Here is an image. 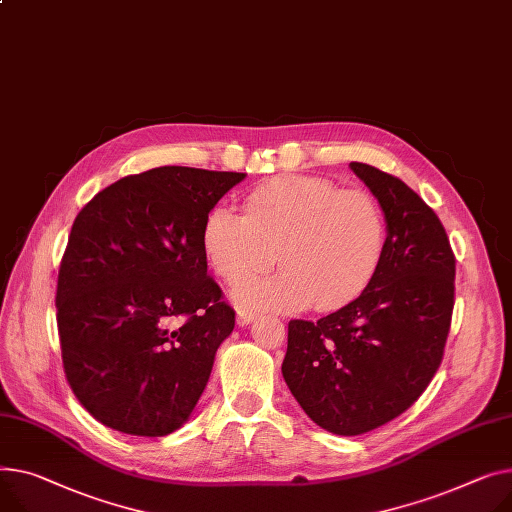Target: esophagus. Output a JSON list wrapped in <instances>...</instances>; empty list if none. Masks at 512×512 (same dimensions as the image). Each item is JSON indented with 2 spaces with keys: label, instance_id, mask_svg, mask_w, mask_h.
Segmentation results:
<instances>
[{
  "label": "esophagus",
  "instance_id": "obj_1",
  "mask_svg": "<svg viewBox=\"0 0 512 512\" xmlns=\"http://www.w3.org/2000/svg\"><path fill=\"white\" fill-rule=\"evenodd\" d=\"M255 319V313H251V311H245V309H238V313H236V323L238 325H249L251 321Z\"/></svg>",
  "mask_w": 512,
  "mask_h": 512
}]
</instances>
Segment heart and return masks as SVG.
<instances>
[{"instance_id":"b5f03b06","label":"heart","mask_w":512,"mask_h":512,"mask_svg":"<svg viewBox=\"0 0 512 512\" xmlns=\"http://www.w3.org/2000/svg\"><path fill=\"white\" fill-rule=\"evenodd\" d=\"M206 253L226 282L280 261L284 271L234 290L249 309L292 311L309 302L333 311L354 300L381 265L387 224L379 201L321 177H280L253 189L245 214L216 208L203 230Z\"/></svg>"}]
</instances>
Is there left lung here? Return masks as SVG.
Returning a JSON list of instances; mask_svg holds the SVG:
<instances>
[{"instance_id": "8db88e82", "label": "left lung", "mask_w": 512, "mask_h": 512, "mask_svg": "<svg viewBox=\"0 0 512 512\" xmlns=\"http://www.w3.org/2000/svg\"><path fill=\"white\" fill-rule=\"evenodd\" d=\"M379 199L387 243L362 294L319 319L288 323L282 374L317 426L356 436L401 416L430 385L451 329L455 255L445 226L401 179L352 162Z\"/></svg>"}]
</instances>
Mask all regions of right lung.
Listing matches in <instances>:
<instances>
[{
    "label": "right lung",
    "instance_id": "add662e5",
    "mask_svg": "<svg viewBox=\"0 0 512 512\" xmlns=\"http://www.w3.org/2000/svg\"><path fill=\"white\" fill-rule=\"evenodd\" d=\"M245 173L160 166L96 193L57 276L65 379L100 422L133 436L181 428L208 385L234 309L208 276V214Z\"/></svg>",
    "mask_w": 512,
    "mask_h": 512
}]
</instances>
